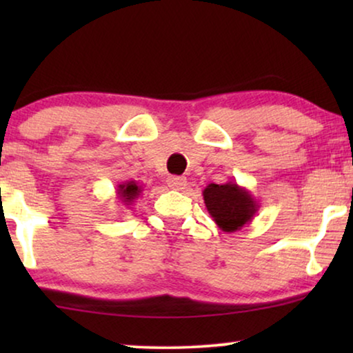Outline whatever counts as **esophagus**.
Wrapping results in <instances>:
<instances>
[{"label":"esophagus","instance_id":"1","mask_svg":"<svg viewBox=\"0 0 353 353\" xmlns=\"http://www.w3.org/2000/svg\"><path fill=\"white\" fill-rule=\"evenodd\" d=\"M167 185H168V188H172V190L181 191L188 186V181H186L185 176H170L167 180Z\"/></svg>","mask_w":353,"mask_h":353}]
</instances>
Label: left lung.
Wrapping results in <instances>:
<instances>
[{
  "instance_id": "obj_1",
  "label": "left lung",
  "mask_w": 353,
  "mask_h": 353,
  "mask_svg": "<svg viewBox=\"0 0 353 353\" xmlns=\"http://www.w3.org/2000/svg\"><path fill=\"white\" fill-rule=\"evenodd\" d=\"M202 196L207 212L225 233H234L250 223L259 210V201L236 181L225 185L210 183L202 191Z\"/></svg>"
}]
</instances>
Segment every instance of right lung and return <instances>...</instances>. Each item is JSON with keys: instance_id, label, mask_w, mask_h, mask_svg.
<instances>
[{"instance_id": "right-lung-1", "label": "right lung", "mask_w": 353, "mask_h": 353, "mask_svg": "<svg viewBox=\"0 0 353 353\" xmlns=\"http://www.w3.org/2000/svg\"><path fill=\"white\" fill-rule=\"evenodd\" d=\"M141 192H143V186L138 185V183L133 180L125 181L122 185L117 186V197L125 207L132 205L133 202L141 196Z\"/></svg>"}]
</instances>
